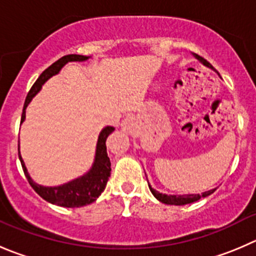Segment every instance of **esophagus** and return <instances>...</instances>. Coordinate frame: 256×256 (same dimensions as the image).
<instances>
[{
	"mask_svg": "<svg viewBox=\"0 0 256 256\" xmlns=\"http://www.w3.org/2000/svg\"><path fill=\"white\" fill-rule=\"evenodd\" d=\"M133 128H134V118L132 116H126L124 120L122 122V130L126 132H132Z\"/></svg>",
	"mask_w": 256,
	"mask_h": 256,
	"instance_id": "obj_1",
	"label": "esophagus"
}]
</instances>
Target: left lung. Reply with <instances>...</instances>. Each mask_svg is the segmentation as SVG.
I'll return each mask as SVG.
<instances>
[{
	"mask_svg": "<svg viewBox=\"0 0 256 256\" xmlns=\"http://www.w3.org/2000/svg\"><path fill=\"white\" fill-rule=\"evenodd\" d=\"M197 59L200 60V62H202L204 64L206 65V66H210L211 68V64L208 62V60H205L204 58L198 56V55H196ZM148 187H150V192L153 194V196L156 197L157 200H160V202L163 204H167V205H186V204H191V202H194V201H198L201 197H206L208 196V194H214V192L216 191V188L214 190H210V191H206L204 192V194H180V196H176V194H160L158 191H156V190H153L152 187H150V184H148Z\"/></svg>",
	"mask_w": 256,
	"mask_h": 256,
	"instance_id": "obj_1",
	"label": "left lung"
}]
</instances>
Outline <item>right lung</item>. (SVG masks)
Masks as SVG:
<instances>
[{
  "instance_id": "right-lung-1",
  "label": "right lung",
  "mask_w": 256,
  "mask_h": 256,
  "mask_svg": "<svg viewBox=\"0 0 256 256\" xmlns=\"http://www.w3.org/2000/svg\"><path fill=\"white\" fill-rule=\"evenodd\" d=\"M88 56H82V55H66V56L60 58L58 62L51 64L46 70L41 72L38 79L36 80L35 84L31 86L30 92H28V96L25 99V104H24L22 116H21V123L25 120V109L31 102V99L38 94V90L41 89L44 82L51 78L52 75L58 74L62 66L69 62H84L86 60ZM114 130V126H106L100 132L98 138V143H96V160L88 174L84 176L79 177V178L74 180L72 182L62 184L58 187H44L40 184H35L28 176V170L25 167L21 154L18 153V158L21 160V166H22L24 174H25L26 178H28V184H31L35 192L40 194L44 200H46L48 202L54 204V205L62 206V208H82V206L89 205V204L94 202L96 198L102 194L104 191L108 182L109 177H110V160H109L108 153H106V138Z\"/></svg>"
}]
</instances>
